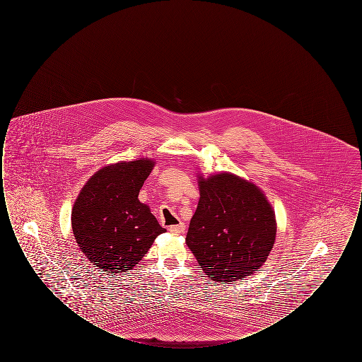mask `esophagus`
I'll return each instance as SVG.
<instances>
[{
  "mask_svg": "<svg viewBox=\"0 0 362 362\" xmlns=\"http://www.w3.org/2000/svg\"><path fill=\"white\" fill-rule=\"evenodd\" d=\"M185 230H186V225L183 224V223H179V224L171 225V226H170V232L175 233V235L185 233Z\"/></svg>",
  "mask_w": 362,
  "mask_h": 362,
  "instance_id": "obj_1",
  "label": "esophagus"
}]
</instances>
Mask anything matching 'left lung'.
<instances>
[{
  "mask_svg": "<svg viewBox=\"0 0 362 362\" xmlns=\"http://www.w3.org/2000/svg\"><path fill=\"white\" fill-rule=\"evenodd\" d=\"M199 191L186 243L202 270L224 284L255 273L276 240V216L264 195L232 173L201 179Z\"/></svg>",
  "mask_w": 362,
  "mask_h": 362,
  "instance_id": "8db88e82",
  "label": "left lung"
}]
</instances>
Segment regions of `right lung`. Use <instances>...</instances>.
Listing matches in <instances>:
<instances>
[{
  "label": "right lung",
  "instance_id": "right-lung-1",
  "mask_svg": "<svg viewBox=\"0 0 362 362\" xmlns=\"http://www.w3.org/2000/svg\"><path fill=\"white\" fill-rule=\"evenodd\" d=\"M155 163H117L95 173L71 211V228L80 250L107 273L132 270L165 229L138 192Z\"/></svg>",
  "mask_w": 362,
  "mask_h": 362
}]
</instances>
